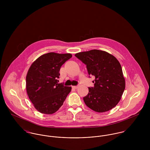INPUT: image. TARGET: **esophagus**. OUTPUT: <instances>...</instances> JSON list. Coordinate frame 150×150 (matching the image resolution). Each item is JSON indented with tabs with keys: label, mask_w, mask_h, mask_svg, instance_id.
<instances>
[{
	"label": "esophagus",
	"mask_w": 150,
	"mask_h": 150,
	"mask_svg": "<svg viewBox=\"0 0 150 150\" xmlns=\"http://www.w3.org/2000/svg\"><path fill=\"white\" fill-rule=\"evenodd\" d=\"M72 87H73V88H74V89H77V88H78V87H79V86H72Z\"/></svg>",
	"instance_id": "1"
}]
</instances>
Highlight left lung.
Returning a JSON list of instances; mask_svg holds the SVG:
<instances>
[{
  "label": "left lung",
  "instance_id": "8db88e82",
  "mask_svg": "<svg viewBox=\"0 0 150 150\" xmlns=\"http://www.w3.org/2000/svg\"><path fill=\"white\" fill-rule=\"evenodd\" d=\"M86 64L88 73L95 77L93 87H89L83 98L86 105L92 110L103 112L120 102L125 88L121 66L113 55L106 51L92 50L75 54Z\"/></svg>",
  "mask_w": 150,
  "mask_h": 150
}]
</instances>
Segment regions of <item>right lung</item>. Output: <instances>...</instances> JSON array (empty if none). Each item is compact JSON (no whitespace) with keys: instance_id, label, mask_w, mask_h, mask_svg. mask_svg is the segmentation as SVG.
Here are the masks:
<instances>
[{"instance_id":"right-lung-1","label":"right lung","mask_w":150,"mask_h":150,"mask_svg":"<svg viewBox=\"0 0 150 150\" xmlns=\"http://www.w3.org/2000/svg\"><path fill=\"white\" fill-rule=\"evenodd\" d=\"M71 57L70 54L49 52L31 64L26 77V91L35 108L41 113L55 112L71 91V86L58 84V79L61 67Z\"/></svg>"}]
</instances>
